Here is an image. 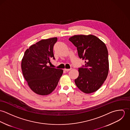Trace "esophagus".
I'll list each match as a JSON object with an SVG mask.
<instances>
[{"label":"esophagus","mask_w":130,"mask_h":130,"mask_svg":"<svg viewBox=\"0 0 130 130\" xmlns=\"http://www.w3.org/2000/svg\"><path fill=\"white\" fill-rule=\"evenodd\" d=\"M71 70V69H64V71L66 72H68L69 71H70Z\"/></svg>","instance_id":"34e87169"}]
</instances>
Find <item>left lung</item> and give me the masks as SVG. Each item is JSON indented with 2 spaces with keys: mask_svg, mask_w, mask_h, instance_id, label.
<instances>
[{
  "mask_svg": "<svg viewBox=\"0 0 130 130\" xmlns=\"http://www.w3.org/2000/svg\"><path fill=\"white\" fill-rule=\"evenodd\" d=\"M77 48L85 66L78 68L79 75L74 82L83 92L96 91L106 79L109 73L108 52L106 44L93 35H75L69 38Z\"/></svg>",
  "mask_w": 130,
  "mask_h": 130,
  "instance_id": "1",
  "label": "left lung"
}]
</instances>
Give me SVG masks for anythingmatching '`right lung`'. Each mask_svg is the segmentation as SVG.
<instances>
[{"label": "right lung", "instance_id": "add662e5", "mask_svg": "<svg viewBox=\"0 0 130 130\" xmlns=\"http://www.w3.org/2000/svg\"><path fill=\"white\" fill-rule=\"evenodd\" d=\"M57 37L42 39L25 52L21 61L22 74L31 90L39 95H47L56 89L63 70L47 66L52 59Z\"/></svg>", "mask_w": 130, "mask_h": 130}]
</instances>
